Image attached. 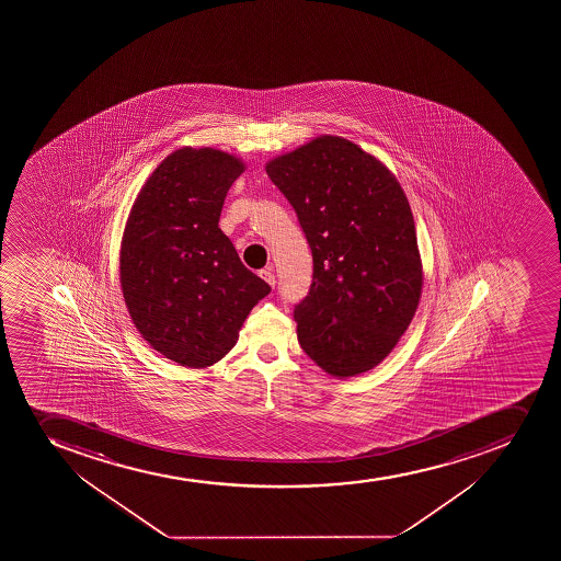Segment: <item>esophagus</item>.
<instances>
[{
	"instance_id": "1",
	"label": "esophagus",
	"mask_w": 561,
	"mask_h": 561,
	"mask_svg": "<svg viewBox=\"0 0 561 561\" xmlns=\"http://www.w3.org/2000/svg\"><path fill=\"white\" fill-rule=\"evenodd\" d=\"M260 276L265 279L266 284L274 287L276 285V276H274V272H272V266H265V268H261Z\"/></svg>"
}]
</instances>
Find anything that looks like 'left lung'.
Wrapping results in <instances>:
<instances>
[{
	"label": "left lung",
	"mask_w": 561,
	"mask_h": 561,
	"mask_svg": "<svg viewBox=\"0 0 561 561\" xmlns=\"http://www.w3.org/2000/svg\"><path fill=\"white\" fill-rule=\"evenodd\" d=\"M312 252V284L295 306L301 350L333 377L391 353L422 289L410 203L393 173L342 137L323 135L266 164Z\"/></svg>",
	"instance_id": "1"
}]
</instances>
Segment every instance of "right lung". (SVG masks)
<instances>
[{
    "mask_svg": "<svg viewBox=\"0 0 561 561\" xmlns=\"http://www.w3.org/2000/svg\"><path fill=\"white\" fill-rule=\"evenodd\" d=\"M243 162L211 148L173 151L135 201L121 249V284L142 339L170 360L208 367L238 342L271 287L217 227Z\"/></svg>",
    "mask_w": 561,
    "mask_h": 561,
    "instance_id": "right-lung-1",
    "label": "right lung"
}]
</instances>
